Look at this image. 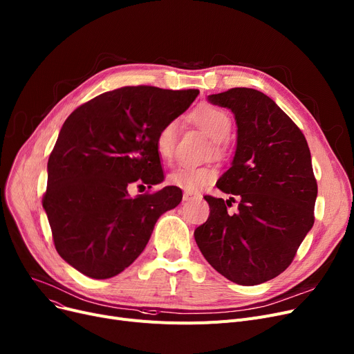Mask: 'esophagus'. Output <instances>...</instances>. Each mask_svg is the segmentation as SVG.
I'll list each match as a JSON object with an SVG mask.
<instances>
[{"label":"esophagus","mask_w":354,"mask_h":354,"mask_svg":"<svg viewBox=\"0 0 354 354\" xmlns=\"http://www.w3.org/2000/svg\"><path fill=\"white\" fill-rule=\"evenodd\" d=\"M194 198V194H191V192H185L183 194V201H191Z\"/></svg>","instance_id":"obj_1"}]
</instances>
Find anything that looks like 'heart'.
<instances>
[{"instance_id": "obj_1", "label": "heart", "mask_w": 354, "mask_h": 354, "mask_svg": "<svg viewBox=\"0 0 354 354\" xmlns=\"http://www.w3.org/2000/svg\"><path fill=\"white\" fill-rule=\"evenodd\" d=\"M194 120L205 130L215 140L222 142L230 136L231 119L227 111L215 106H203L194 113ZM179 130V122L176 119L165 123L156 135V149L162 159L169 160L174 155L176 138ZM169 182L174 187L183 191L195 192L216 179V171L211 166H194L182 165L169 175Z\"/></svg>"}]
</instances>
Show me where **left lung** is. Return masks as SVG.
Segmentation results:
<instances>
[{
	"label": "left lung",
	"mask_w": 354,
	"mask_h": 354,
	"mask_svg": "<svg viewBox=\"0 0 354 354\" xmlns=\"http://www.w3.org/2000/svg\"><path fill=\"white\" fill-rule=\"evenodd\" d=\"M230 109L236 149L216 187L238 198L236 214L207 195L211 214L194 232L207 261L230 281L257 286L280 275L314 224L317 198L311 155L301 130L264 93L235 87L208 96Z\"/></svg>",
	"instance_id": "obj_1"
}]
</instances>
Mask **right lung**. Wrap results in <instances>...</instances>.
<instances>
[{"label": "right lung", "mask_w": 354, "mask_h": 354, "mask_svg": "<svg viewBox=\"0 0 354 354\" xmlns=\"http://www.w3.org/2000/svg\"><path fill=\"white\" fill-rule=\"evenodd\" d=\"M199 90L127 86L77 107L64 122L47 163V214L55 250L82 274L104 280L142 254L162 214L179 205L176 187L130 198L135 182L160 183V127Z\"/></svg>", "instance_id": "1"}]
</instances>
